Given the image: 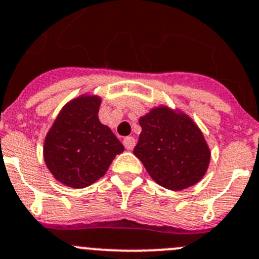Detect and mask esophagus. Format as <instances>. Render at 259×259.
I'll use <instances>...</instances> for the list:
<instances>
[{
  "label": "esophagus",
  "mask_w": 259,
  "mask_h": 259,
  "mask_svg": "<svg viewBox=\"0 0 259 259\" xmlns=\"http://www.w3.org/2000/svg\"><path fill=\"white\" fill-rule=\"evenodd\" d=\"M122 143H124L125 148H126L127 150H133L135 147V139L133 137H126L124 138V140H122Z\"/></svg>",
  "instance_id": "1"
}]
</instances>
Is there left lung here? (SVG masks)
Masks as SVG:
<instances>
[{
    "instance_id": "left-lung-1",
    "label": "left lung",
    "mask_w": 259,
    "mask_h": 259,
    "mask_svg": "<svg viewBox=\"0 0 259 259\" xmlns=\"http://www.w3.org/2000/svg\"><path fill=\"white\" fill-rule=\"evenodd\" d=\"M142 133L134 154L152 180L181 191L204 178L211 150L199 125L182 110L159 105L139 117Z\"/></svg>"
}]
</instances>
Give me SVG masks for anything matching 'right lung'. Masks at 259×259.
Segmentation results:
<instances>
[{
  "instance_id": "add662e5",
  "label": "right lung",
  "mask_w": 259,
  "mask_h": 259,
  "mask_svg": "<svg viewBox=\"0 0 259 259\" xmlns=\"http://www.w3.org/2000/svg\"><path fill=\"white\" fill-rule=\"evenodd\" d=\"M101 97L82 94L67 102L48 130L45 165L62 185L83 188L102 177L124 145L99 119Z\"/></svg>"
}]
</instances>
